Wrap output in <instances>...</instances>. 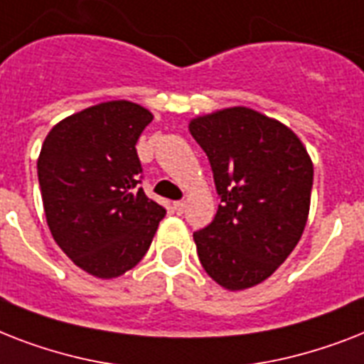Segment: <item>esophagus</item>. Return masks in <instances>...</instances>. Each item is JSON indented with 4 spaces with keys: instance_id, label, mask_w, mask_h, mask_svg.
<instances>
[{
    "instance_id": "1",
    "label": "esophagus",
    "mask_w": 364,
    "mask_h": 364,
    "mask_svg": "<svg viewBox=\"0 0 364 364\" xmlns=\"http://www.w3.org/2000/svg\"><path fill=\"white\" fill-rule=\"evenodd\" d=\"M173 211L181 215L183 211H185V202H181V200H179V202H173Z\"/></svg>"
}]
</instances>
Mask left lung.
Instances as JSON below:
<instances>
[{"instance_id":"obj_1","label":"left lung","mask_w":364,"mask_h":364,"mask_svg":"<svg viewBox=\"0 0 364 364\" xmlns=\"http://www.w3.org/2000/svg\"><path fill=\"white\" fill-rule=\"evenodd\" d=\"M210 159L221 204L194 232L208 276L228 291L255 287L296 247L310 213L314 164L283 122L249 107H227L188 122Z\"/></svg>"}]
</instances>
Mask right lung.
<instances>
[{
  "instance_id": "1",
  "label": "right lung",
  "mask_w": 364,
  "mask_h": 364,
  "mask_svg": "<svg viewBox=\"0 0 364 364\" xmlns=\"http://www.w3.org/2000/svg\"><path fill=\"white\" fill-rule=\"evenodd\" d=\"M151 121V111L128 100L92 105L54 124L37 159L54 242L100 279L132 270L166 215L137 187L136 143Z\"/></svg>"
}]
</instances>
